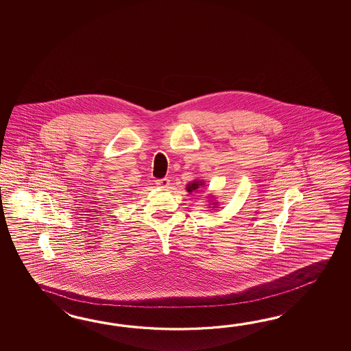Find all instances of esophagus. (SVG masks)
Segmentation results:
<instances>
[{
	"label": "esophagus",
	"instance_id": "1",
	"mask_svg": "<svg viewBox=\"0 0 351 351\" xmlns=\"http://www.w3.org/2000/svg\"><path fill=\"white\" fill-rule=\"evenodd\" d=\"M154 182H156V184H157L159 188H168L169 184H171V183H169L171 180L168 178L156 179Z\"/></svg>",
	"mask_w": 351,
	"mask_h": 351
}]
</instances>
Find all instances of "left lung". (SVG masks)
I'll return each mask as SVG.
<instances>
[{
    "label": "left lung",
    "mask_w": 351,
    "mask_h": 351,
    "mask_svg": "<svg viewBox=\"0 0 351 351\" xmlns=\"http://www.w3.org/2000/svg\"><path fill=\"white\" fill-rule=\"evenodd\" d=\"M201 186L202 182H193L192 184H188V186H186V189H188V192H191V193H192L193 191H197V189H198Z\"/></svg>",
    "instance_id": "1"
}]
</instances>
